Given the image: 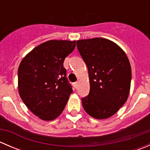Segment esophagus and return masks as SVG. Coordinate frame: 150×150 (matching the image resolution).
<instances>
[{
	"instance_id": "esophagus-1",
	"label": "esophagus",
	"mask_w": 150,
	"mask_h": 150,
	"mask_svg": "<svg viewBox=\"0 0 150 150\" xmlns=\"http://www.w3.org/2000/svg\"><path fill=\"white\" fill-rule=\"evenodd\" d=\"M78 82H75V83H74V86H75V88L78 87Z\"/></svg>"
}]
</instances>
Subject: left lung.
Segmentation results:
<instances>
[{"label": "left lung", "mask_w": 150, "mask_h": 150, "mask_svg": "<svg viewBox=\"0 0 150 150\" xmlns=\"http://www.w3.org/2000/svg\"><path fill=\"white\" fill-rule=\"evenodd\" d=\"M77 47L90 81L88 95L82 98L83 107L94 118H108L128 99L131 81L129 60L122 48L108 39L80 40Z\"/></svg>", "instance_id": "left-lung-1"}]
</instances>
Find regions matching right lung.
<instances>
[{"label": "right lung", "mask_w": 150, "mask_h": 150, "mask_svg": "<svg viewBox=\"0 0 150 150\" xmlns=\"http://www.w3.org/2000/svg\"><path fill=\"white\" fill-rule=\"evenodd\" d=\"M75 43L48 40L32 50L19 64L18 88L21 99L42 120L57 118L72 93L63 63L75 49Z\"/></svg>", "instance_id": "obj_1"}]
</instances>
